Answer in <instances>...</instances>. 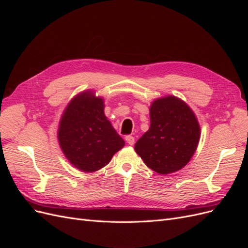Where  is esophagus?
I'll return each mask as SVG.
<instances>
[{
	"instance_id": "1",
	"label": "esophagus",
	"mask_w": 248,
	"mask_h": 248,
	"mask_svg": "<svg viewBox=\"0 0 248 248\" xmlns=\"http://www.w3.org/2000/svg\"><path fill=\"white\" fill-rule=\"evenodd\" d=\"M125 140H126L127 142H128V145H130V146H132L134 144V138L131 137V136H127L125 138Z\"/></svg>"
}]
</instances>
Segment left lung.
I'll return each mask as SVG.
<instances>
[{
	"label": "left lung",
	"instance_id": "left-lung-1",
	"mask_svg": "<svg viewBox=\"0 0 248 248\" xmlns=\"http://www.w3.org/2000/svg\"><path fill=\"white\" fill-rule=\"evenodd\" d=\"M201 127L188 104L174 95L160 97L150 106V128L134 150L145 164L160 175L180 170L197 151Z\"/></svg>",
	"mask_w": 248,
	"mask_h": 248
}]
</instances>
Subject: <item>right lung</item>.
I'll use <instances>...</instances> for the list:
<instances>
[{
    "label": "right lung",
    "instance_id": "obj_1",
    "mask_svg": "<svg viewBox=\"0 0 248 248\" xmlns=\"http://www.w3.org/2000/svg\"><path fill=\"white\" fill-rule=\"evenodd\" d=\"M58 141L67 160L85 172L106 167L125 145L104 115V99L93 90L78 93L67 104L59 122Z\"/></svg>",
    "mask_w": 248,
    "mask_h": 248
}]
</instances>
